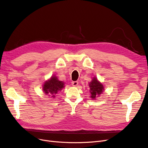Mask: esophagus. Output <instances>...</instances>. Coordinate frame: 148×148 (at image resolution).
<instances>
[{"mask_svg":"<svg viewBox=\"0 0 148 148\" xmlns=\"http://www.w3.org/2000/svg\"><path fill=\"white\" fill-rule=\"evenodd\" d=\"M71 84H72V86H77L78 84V82H71Z\"/></svg>","mask_w":148,"mask_h":148,"instance_id":"esophagus-1","label":"esophagus"}]
</instances>
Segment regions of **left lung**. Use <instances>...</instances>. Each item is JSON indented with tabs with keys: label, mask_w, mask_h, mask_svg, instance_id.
I'll return each mask as SVG.
<instances>
[{
	"label": "left lung",
	"mask_w": 148,
	"mask_h": 148,
	"mask_svg": "<svg viewBox=\"0 0 148 148\" xmlns=\"http://www.w3.org/2000/svg\"><path fill=\"white\" fill-rule=\"evenodd\" d=\"M89 92L91 93L90 97L92 99H96V98L99 97L101 94L103 92L104 88L103 84L98 81L96 77H94L91 82L89 83Z\"/></svg>",
	"instance_id": "1"
}]
</instances>
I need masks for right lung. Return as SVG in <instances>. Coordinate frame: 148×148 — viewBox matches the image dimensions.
Returning <instances> with one entry per match:
<instances>
[{"label": "right lung", "instance_id": "add662e5", "mask_svg": "<svg viewBox=\"0 0 148 148\" xmlns=\"http://www.w3.org/2000/svg\"><path fill=\"white\" fill-rule=\"evenodd\" d=\"M64 83L59 81L56 76L53 75L46 82H44L42 86V90L46 95L55 97V95L59 91H60L64 88Z\"/></svg>", "mask_w": 148, "mask_h": 148}]
</instances>
